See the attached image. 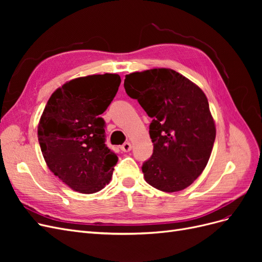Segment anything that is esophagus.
Masks as SVG:
<instances>
[{"label":"esophagus","instance_id":"1","mask_svg":"<svg viewBox=\"0 0 262 262\" xmlns=\"http://www.w3.org/2000/svg\"><path fill=\"white\" fill-rule=\"evenodd\" d=\"M131 143L130 142H124V143L121 145V149L123 150V152H130L131 150Z\"/></svg>","mask_w":262,"mask_h":262}]
</instances>
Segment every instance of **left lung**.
I'll use <instances>...</instances> for the list:
<instances>
[{
	"label": "left lung",
	"mask_w": 262,
	"mask_h": 262,
	"mask_svg": "<svg viewBox=\"0 0 262 262\" xmlns=\"http://www.w3.org/2000/svg\"><path fill=\"white\" fill-rule=\"evenodd\" d=\"M124 90L153 118V154L142 165L146 182L165 192L189 187L207 166L215 141L207 96L170 69L126 75Z\"/></svg>",
	"instance_id": "left-lung-1"
}]
</instances>
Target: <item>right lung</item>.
<instances>
[{
    "instance_id": "1",
    "label": "right lung",
    "mask_w": 262,
    "mask_h": 262,
    "mask_svg": "<svg viewBox=\"0 0 262 262\" xmlns=\"http://www.w3.org/2000/svg\"><path fill=\"white\" fill-rule=\"evenodd\" d=\"M121 78L118 74L78 77L55 91L38 125V141L49 169L81 193L109 184L118 156L106 145L100 117L112 104Z\"/></svg>"
}]
</instances>
